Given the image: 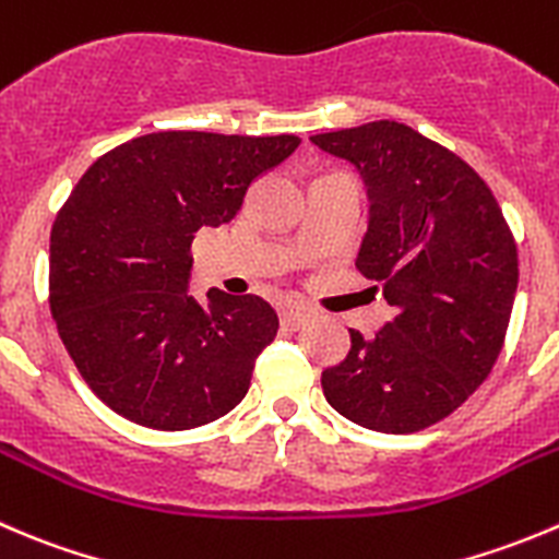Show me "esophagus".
<instances>
[{
    "label": "esophagus",
    "mask_w": 559,
    "mask_h": 559,
    "mask_svg": "<svg viewBox=\"0 0 559 559\" xmlns=\"http://www.w3.org/2000/svg\"><path fill=\"white\" fill-rule=\"evenodd\" d=\"M308 317H311V311L302 306H284L281 308V324L289 330H297L302 328V324L308 322Z\"/></svg>",
    "instance_id": "esophagus-1"
}]
</instances>
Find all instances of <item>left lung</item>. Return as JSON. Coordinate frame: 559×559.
Segmentation results:
<instances>
[{
	"instance_id": "1",
	"label": "left lung",
	"mask_w": 559,
	"mask_h": 559,
	"mask_svg": "<svg viewBox=\"0 0 559 559\" xmlns=\"http://www.w3.org/2000/svg\"><path fill=\"white\" fill-rule=\"evenodd\" d=\"M366 186L357 270L379 281L393 319L322 371L338 415L412 435L462 406L489 377L519 284L516 242L486 182L451 150L393 119L311 135Z\"/></svg>"
}]
</instances>
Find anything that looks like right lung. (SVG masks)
Wrapping results in <instances>:
<instances>
[{
    "label": "right lung",
    "mask_w": 559,
    "mask_h": 559,
    "mask_svg": "<svg viewBox=\"0 0 559 559\" xmlns=\"http://www.w3.org/2000/svg\"><path fill=\"white\" fill-rule=\"evenodd\" d=\"M297 135L166 130L86 169L51 229L48 302L92 393L158 431L213 424L248 393L278 317L257 295H188L191 242L229 224Z\"/></svg>",
    "instance_id": "add662e5"
}]
</instances>
